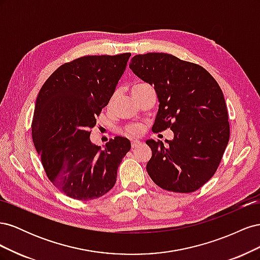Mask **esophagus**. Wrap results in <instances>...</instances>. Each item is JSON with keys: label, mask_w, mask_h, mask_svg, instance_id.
<instances>
[{"label": "esophagus", "mask_w": 260, "mask_h": 260, "mask_svg": "<svg viewBox=\"0 0 260 260\" xmlns=\"http://www.w3.org/2000/svg\"><path fill=\"white\" fill-rule=\"evenodd\" d=\"M141 145V142L140 141H138V140H132L131 141V146L135 148V147H138V146H140Z\"/></svg>", "instance_id": "esophagus-1"}]
</instances>
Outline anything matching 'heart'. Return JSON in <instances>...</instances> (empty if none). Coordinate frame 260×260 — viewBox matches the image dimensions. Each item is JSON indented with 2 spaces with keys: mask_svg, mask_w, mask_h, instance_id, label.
I'll return each mask as SVG.
<instances>
[{
  "mask_svg": "<svg viewBox=\"0 0 260 260\" xmlns=\"http://www.w3.org/2000/svg\"><path fill=\"white\" fill-rule=\"evenodd\" d=\"M145 85H147V84L146 83H137L133 85L132 92L140 89V88H143V86H145ZM141 131H142V128H141L138 124H130V125H128L127 129H125V132H127V135H129V136H138V135H140Z\"/></svg>",
  "mask_w": 260,
  "mask_h": 260,
  "instance_id": "heart-1",
  "label": "heart"
}]
</instances>
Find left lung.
I'll return each instance as SVG.
<instances>
[{"mask_svg": "<svg viewBox=\"0 0 260 260\" xmlns=\"http://www.w3.org/2000/svg\"><path fill=\"white\" fill-rule=\"evenodd\" d=\"M129 67L157 94L159 108L152 130L174 132L167 146L146 141L152 149L147 174L164 190H199L215 175L230 138L219 84L202 66L166 53L136 55Z\"/></svg>", "mask_w": 260, "mask_h": 260, "instance_id": "8db88e82", "label": "left lung"}]
</instances>
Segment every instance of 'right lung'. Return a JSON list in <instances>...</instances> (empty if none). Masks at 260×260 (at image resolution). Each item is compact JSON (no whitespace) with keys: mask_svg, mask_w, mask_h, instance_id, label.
Segmentation results:
<instances>
[{"mask_svg":"<svg viewBox=\"0 0 260 260\" xmlns=\"http://www.w3.org/2000/svg\"><path fill=\"white\" fill-rule=\"evenodd\" d=\"M130 56L92 55L66 62L38 94L31 127L35 147L51 182L74 200H94L112 190L131 148L122 137L111 139L104 148L90 140Z\"/></svg>","mask_w":260,"mask_h":260,"instance_id":"add662e5","label":"right lung"}]
</instances>
